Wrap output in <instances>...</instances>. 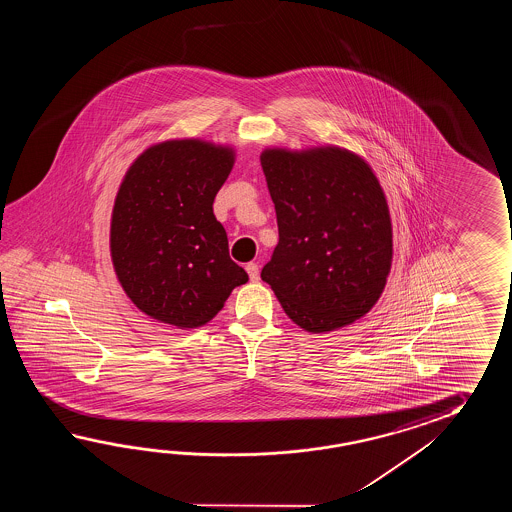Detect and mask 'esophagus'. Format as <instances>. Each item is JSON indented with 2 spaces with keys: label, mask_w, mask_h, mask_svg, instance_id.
<instances>
[{
  "label": "esophagus",
  "mask_w": 512,
  "mask_h": 512,
  "mask_svg": "<svg viewBox=\"0 0 512 512\" xmlns=\"http://www.w3.org/2000/svg\"><path fill=\"white\" fill-rule=\"evenodd\" d=\"M247 272H249V278H251V282H258L260 280V269H258V265L256 263H247Z\"/></svg>",
  "instance_id": "1"
}]
</instances>
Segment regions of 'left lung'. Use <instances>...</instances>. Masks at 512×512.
Returning <instances> with one entry per match:
<instances>
[{
  "label": "left lung",
  "mask_w": 512,
  "mask_h": 512,
  "mask_svg": "<svg viewBox=\"0 0 512 512\" xmlns=\"http://www.w3.org/2000/svg\"><path fill=\"white\" fill-rule=\"evenodd\" d=\"M280 240L261 269L285 315L309 333L370 313L392 269V219L379 179L338 146L260 155Z\"/></svg>",
  "instance_id": "1"
}]
</instances>
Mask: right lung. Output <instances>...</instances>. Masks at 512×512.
I'll list each match as a JSON object with an SVG mask.
<instances>
[{"label": "right lung", "mask_w": 512, "mask_h": 512, "mask_svg": "<svg viewBox=\"0 0 512 512\" xmlns=\"http://www.w3.org/2000/svg\"><path fill=\"white\" fill-rule=\"evenodd\" d=\"M234 148L201 139L153 144L131 163L115 197L109 249L124 293L144 315L192 329L218 315L249 282L230 260L212 203Z\"/></svg>", "instance_id": "add662e5"}]
</instances>
